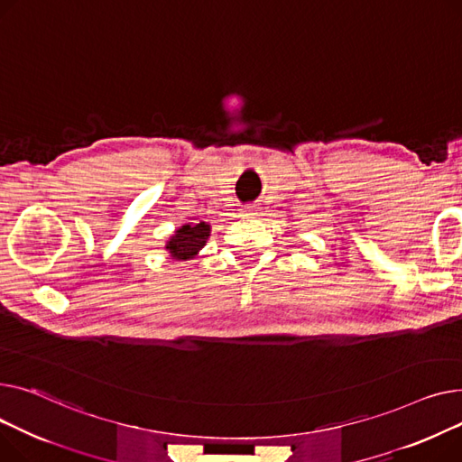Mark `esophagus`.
<instances>
[{
	"label": "esophagus",
	"instance_id": "34e87169",
	"mask_svg": "<svg viewBox=\"0 0 462 462\" xmlns=\"http://www.w3.org/2000/svg\"><path fill=\"white\" fill-rule=\"evenodd\" d=\"M244 214H246V216H255L257 212H255V207H248L246 210H244Z\"/></svg>",
	"mask_w": 462,
	"mask_h": 462
}]
</instances>
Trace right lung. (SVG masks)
<instances>
[{
  "label": "right lung",
  "mask_w": 462,
  "mask_h": 462,
  "mask_svg": "<svg viewBox=\"0 0 462 462\" xmlns=\"http://www.w3.org/2000/svg\"><path fill=\"white\" fill-rule=\"evenodd\" d=\"M210 236V226L207 222L186 224L179 227L168 240L166 250L177 261H188L199 254Z\"/></svg>",
  "instance_id": "add662e5"
}]
</instances>
